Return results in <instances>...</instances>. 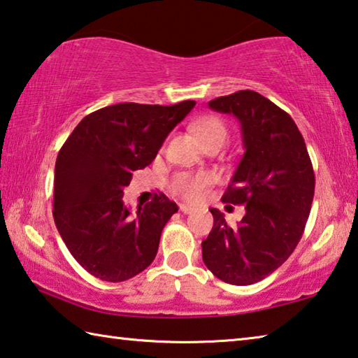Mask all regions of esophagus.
<instances>
[{
  "instance_id": "obj_1",
  "label": "esophagus",
  "mask_w": 358,
  "mask_h": 358,
  "mask_svg": "<svg viewBox=\"0 0 358 358\" xmlns=\"http://www.w3.org/2000/svg\"><path fill=\"white\" fill-rule=\"evenodd\" d=\"M179 209H180V213H184V214H192V213H195V210H196L195 208L189 206V204H180Z\"/></svg>"
}]
</instances>
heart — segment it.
<instances>
[{
    "label": "heart",
    "mask_w": 358,
    "mask_h": 358,
    "mask_svg": "<svg viewBox=\"0 0 358 358\" xmlns=\"http://www.w3.org/2000/svg\"><path fill=\"white\" fill-rule=\"evenodd\" d=\"M192 131L195 133L198 141L203 144V148L210 144L224 145L228 130L224 122L214 115L201 117L192 124ZM210 178L208 174H178L171 184V190L176 195L185 198L189 201H198L203 196L204 189L209 184Z\"/></svg>",
    "instance_id": "obj_1"
}]
</instances>
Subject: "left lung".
<instances>
[{
  "label": "left lung",
  "mask_w": 358,
  "mask_h": 358,
  "mask_svg": "<svg viewBox=\"0 0 358 358\" xmlns=\"http://www.w3.org/2000/svg\"><path fill=\"white\" fill-rule=\"evenodd\" d=\"M209 108L241 124L244 155L222 201L244 204L245 214L230 227L210 209L203 262L224 282L250 285L276 271L301 239L314 198L313 163L294 119L260 93L239 90Z\"/></svg>",
  "instance_id": "left-lung-1"
}]
</instances>
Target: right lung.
<instances>
[{"instance_id": "obj_1", "label": "right lung", "mask_w": 358, "mask_h": 358, "mask_svg": "<svg viewBox=\"0 0 358 358\" xmlns=\"http://www.w3.org/2000/svg\"><path fill=\"white\" fill-rule=\"evenodd\" d=\"M195 104L119 103L98 109L79 122L58 152L54 220L71 255L92 276L122 282L154 262L178 204L155 193L133 215L122 196L133 171L154 162L169 131Z\"/></svg>"}]
</instances>
